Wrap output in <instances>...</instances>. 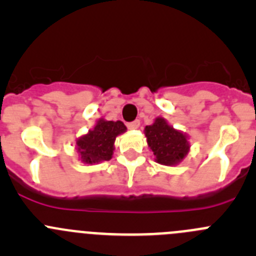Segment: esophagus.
Instances as JSON below:
<instances>
[{
    "label": "esophagus",
    "mask_w": 256,
    "mask_h": 256,
    "mask_svg": "<svg viewBox=\"0 0 256 256\" xmlns=\"http://www.w3.org/2000/svg\"><path fill=\"white\" fill-rule=\"evenodd\" d=\"M138 126H140V120H135V121H132V122L128 124V128H131V130H134V128H138Z\"/></svg>",
    "instance_id": "obj_1"
}]
</instances>
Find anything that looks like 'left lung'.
<instances>
[{
  "mask_svg": "<svg viewBox=\"0 0 256 256\" xmlns=\"http://www.w3.org/2000/svg\"><path fill=\"white\" fill-rule=\"evenodd\" d=\"M144 136L157 164L174 166L190 152L187 135L168 125L164 118H157L152 125L146 126Z\"/></svg>",
  "mask_w": 256,
  "mask_h": 256,
  "instance_id": "1",
  "label": "left lung"
}]
</instances>
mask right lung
Instances as JSON below:
<instances>
[{
	"instance_id": "1",
	"label": "right lung",
	"mask_w": 256,
	"mask_h": 256,
	"mask_svg": "<svg viewBox=\"0 0 256 256\" xmlns=\"http://www.w3.org/2000/svg\"><path fill=\"white\" fill-rule=\"evenodd\" d=\"M126 131L122 121H106L99 118L96 125L86 135L76 140V152L85 164L109 161L114 154L116 136Z\"/></svg>"
}]
</instances>
